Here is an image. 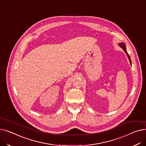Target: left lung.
Masks as SVG:
<instances>
[{
    "label": "left lung",
    "mask_w": 146,
    "mask_h": 146,
    "mask_svg": "<svg viewBox=\"0 0 146 146\" xmlns=\"http://www.w3.org/2000/svg\"><path fill=\"white\" fill-rule=\"evenodd\" d=\"M119 45H120V46L123 48V49L124 50V51L125 52V53L127 54V56H128V57H129V61H130V63H131V59H130V56L129 55V54L127 53V50H126V47H125V45L124 44V43H120L119 44Z\"/></svg>",
    "instance_id": "left-lung-1"
}]
</instances>
